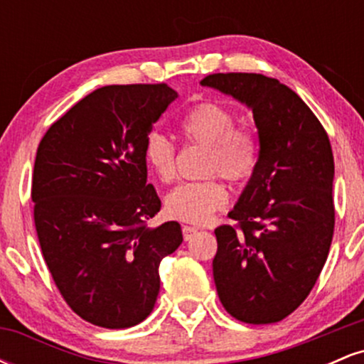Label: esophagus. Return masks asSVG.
I'll list each match as a JSON object with an SVG mask.
<instances>
[{
    "instance_id": "34e87169",
    "label": "esophagus",
    "mask_w": 364,
    "mask_h": 364,
    "mask_svg": "<svg viewBox=\"0 0 364 364\" xmlns=\"http://www.w3.org/2000/svg\"><path fill=\"white\" fill-rule=\"evenodd\" d=\"M196 231H198V229L191 228V225H183V237H185L186 241H190L191 237L196 235Z\"/></svg>"
}]
</instances>
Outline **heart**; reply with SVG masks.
<instances>
[{"mask_svg":"<svg viewBox=\"0 0 364 364\" xmlns=\"http://www.w3.org/2000/svg\"><path fill=\"white\" fill-rule=\"evenodd\" d=\"M235 114L224 104H196L181 121V132L190 144L205 145V174H220L229 183L245 181L258 161V136L250 127L235 124ZM145 161L161 181L176 176V147L168 136L152 133L145 145ZM228 203V191L219 179L183 183L168 196L169 214L191 224H205Z\"/></svg>","mask_w":364,"mask_h":364,"instance_id":"obj_1","label":"heart"}]
</instances>
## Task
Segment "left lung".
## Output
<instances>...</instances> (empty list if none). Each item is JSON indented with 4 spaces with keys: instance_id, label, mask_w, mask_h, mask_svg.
I'll list each match as a JSON object with an SVG mask.
<instances>
[{
    "instance_id": "obj_1",
    "label": "left lung",
    "mask_w": 364,
    "mask_h": 364,
    "mask_svg": "<svg viewBox=\"0 0 364 364\" xmlns=\"http://www.w3.org/2000/svg\"><path fill=\"white\" fill-rule=\"evenodd\" d=\"M200 83L248 106L260 141L252 178L229 212L237 224L215 229L217 294L236 320L275 323L306 299L328 257L336 224L328 135L277 78L214 73Z\"/></svg>"
}]
</instances>
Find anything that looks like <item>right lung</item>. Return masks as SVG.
<instances>
[{
  "label": "right lung",
  "instance_id": "add662e5",
  "mask_svg": "<svg viewBox=\"0 0 364 364\" xmlns=\"http://www.w3.org/2000/svg\"><path fill=\"white\" fill-rule=\"evenodd\" d=\"M176 97L166 83L101 87L37 149L32 202L46 265L68 306L97 327L147 318L161 260L183 241L176 220L147 225L161 200L147 183L145 145Z\"/></svg>",
  "mask_w": 364,
  "mask_h": 364
}]
</instances>
